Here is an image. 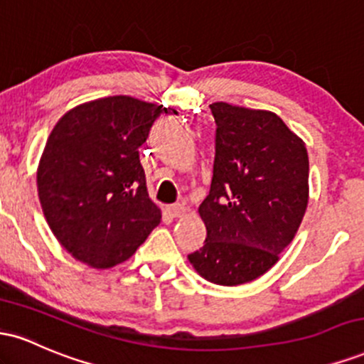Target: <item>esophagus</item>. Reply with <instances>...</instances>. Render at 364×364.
I'll return each instance as SVG.
<instances>
[{
  "label": "esophagus",
  "instance_id": "obj_1",
  "mask_svg": "<svg viewBox=\"0 0 364 364\" xmlns=\"http://www.w3.org/2000/svg\"><path fill=\"white\" fill-rule=\"evenodd\" d=\"M168 210L173 217H181L186 212V207L183 203H174V205H169Z\"/></svg>",
  "mask_w": 364,
  "mask_h": 364
}]
</instances>
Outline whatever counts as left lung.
Instances as JSON below:
<instances>
[{"mask_svg": "<svg viewBox=\"0 0 364 364\" xmlns=\"http://www.w3.org/2000/svg\"><path fill=\"white\" fill-rule=\"evenodd\" d=\"M215 157L210 191L198 212L207 237L188 255L220 286H240L275 265L308 205L310 162L303 140L277 114L210 104Z\"/></svg>", "mask_w": 364, "mask_h": 364, "instance_id": "obj_1", "label": "left lung"}]
</instances>
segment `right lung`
Returning a JSON list of instances; mask_svg holds the SVG:
<instances>
[{"instance_id": "add662e5", "label": "right lung", "mask_w": 364, "mask_h": 364, "mask_svg": "<svg viewBox=\"0 0 364 364\" xmlns=\"http://www.w3.org/2000/svg\"><path fill=\"white\" fill-rule=\"evenodd\" d=\"M161 114L171 111L114 95L75 107L53 128L37 190L53 235L77 260L109 269L161 223L139 156Z\"/></svg>"}]
</instances>
